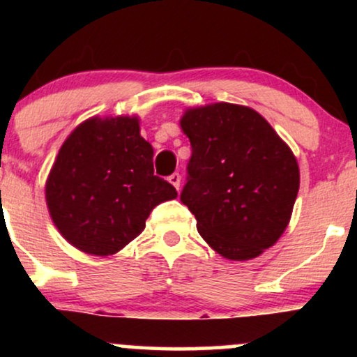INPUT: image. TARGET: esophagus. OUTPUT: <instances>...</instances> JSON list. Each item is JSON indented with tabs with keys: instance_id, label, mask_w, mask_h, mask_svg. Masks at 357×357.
Listing matches in <instances>:
<instances>
[{
	"instance_id": "34e87169",
	"label": "esophagus",
	"mask_w": 357,
	"mask_h": 357,
	"mask_svg": "<svg viewBox=\"0 0 357 357\" xmlns=\"http://www.w3.org/2000/svg\"><path fill=\"white\" fill-rule=\"evenodd\" d=\"M169 183L173 184L176 190H179V186H181V174L179 173H173L169 176Z\"/></svg>"
}]
</instances>
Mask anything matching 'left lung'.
I'll list each match as a JSON object with an SVG mask.
<instances>
[{"mask_svg":"<svg viewBox=\"0 0 357 357\" xmlns=\"http://www.w3.org/2000/svg\"><path fill=\"white\" fill-rule=\"evenodd\" d=\"M191 159L181 202L210 247L252 260L285 231L301 173L292 149L257 110L216 102L184 110Z\"/></svg>","mask_w":357,"mask_h":357,"instance_id":"1","label":"left lung"}]
</instances>
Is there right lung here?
I'll use <instances>...</instances> for the list:
<instances>
[{"label": "right lung", "instance_id": "add662e5", "mask_svg": "<svg viewBox=\"0 0 357 357\" xmlns=\"http://www.w3.org/2000/svg\"><path fill=\"white\" fill-rule=\"evenodd\" d=\"M153 155L137 116H96L77 126L45 184L61 236L80 252L109 257L141 235L153 208L178 196L154 176Z\"/></svg>", "mask_w": 357, "mask_h": 357}]
</instances>
